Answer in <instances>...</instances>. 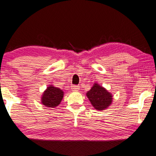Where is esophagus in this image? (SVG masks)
Listing matches in <instances>:
<instances>
[{"label":"esophagus","mask_w":156,"mask_h":156,"mask_svg":"<svg viewBox=\"0 0 156 156\" xmlns=\"http://www.w3.org/2000/svg\"><path fill=\"white\" fill-rule=\"evenodd\" d=\"M72 91H78V90H80V87H79V86H75V85H73V86H72Z\"/></svg>","instance_id":"1"}]
</instances>
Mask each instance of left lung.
<instances>
[{
  "mask_svg": "<svg viewBox=\"0 0 156 156\" xmlns=\"http://www.w3.org/2000/svg\"><path fill=\"white\" fill-rule=\"evenodd\" d=\"M93 107L98 111L105 110L112 104L113 96L97 83H94L86 94Z\"/></svg>",
  "mask_w": 156,
  "mask_h": 156,
  "instance_id": "left-lung-1",
  "label": "left lung"
}]
</instances>
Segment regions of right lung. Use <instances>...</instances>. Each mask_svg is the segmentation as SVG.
<instances>
[{
  "label": "right lung",
  "mask_w": 156,
  "mask_h": 156,
  "mask_svg": "<svg viewBox=\"0 0 156 156\" xmlns=\"http://www.w3.org/2000/svg\"><path fill=\"white\" fill-rule=\"evenodd\" d=\"M64 97V91L53 85H49L41 97V103L46 107L55 108L60 104Z\"/></svg>",
  "instance_id": "right-lung-1"
}]
</instances>
